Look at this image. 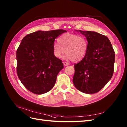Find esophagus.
Segmentation results:
<instances>
[{
	"mask_svg": "<svg viewBox=\"0 0 127 127\" xmlns=\"http://www.w3.org/2000/svg\"><path fill=\"white\" fill-rule=\"evenodd\" d=\"M63 64H64V66H68V65H69V63H67V62H63Z\"/></svg>",
	"mask_w": 127,
	"mask_h": 127,
	"instance_id": "34e87169",
	"label": "esophagus"
}]
</instances>
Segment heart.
<instances>
[{
	"mask_svg": "<svg viewBox=\"0 0 127 127\" xmlns=\"http://www.w3.org/2000/svg\"><path fill=\"white\" fill-rule=\"evenodd\" d=\"M57 42L58 44L54 42L52 45L53 55L57 58H61L65 52L66 55L64 58L77 62L84 58L87 54L88 44L85 36L64 33L58 37Z\"/></svg>",
	"mask_w": 127,
	"mask_h": 127,
	"instance_id": "heart-1",
	"label": "heart"
}]
</instances>
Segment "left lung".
Segmentation results:
<instances>
[{"label": "left lung", "mask_w": 127, "mask_h": 127, "mask_svg": "<svg viewBox=\"0 0 127 127\" xmlns=\"http://www.w3.org/2000/svg\"><path fill=\"white\" fill-rule=\"evenodd\" d=\"M88 41L85 58L74 65L73 83L78 90L86 94L98 92L113 75L115 53L108 37L93 31H77Z\"/></svg>", "instance_id": "obj_1"}]
</instances>
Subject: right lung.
Instances as JSON below:
<instances>
[{
    "label": "right lung",
    "mask_w": 127,
    "mask_h": 127,
    "mask_svg": "<svg viewBox=\"0 0 127 127\" xmlns=\"http://www.w3.org/2000/svg\"><path fill=\"white\" fill-rule=\"evenodd\" d=\"M66 32L37 31L21 41L16 52L17 73L21 82L32 93L44 94L54 87L64 66L61 59L54 56L52 45L57 37Z\"/></svg>",
    "instance_id": "right-lung-1"
}]
</instances>
